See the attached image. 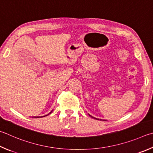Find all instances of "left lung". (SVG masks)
I'll use <instances>...</instances> for the list:
<instances>
[{"label": "left lung", "mask_w": 153, "mask_h": 153, "mask_svg": "<svg viewBox=\"0 0 153 153\" xmlns=\"http://www.w3.org/2000/svg\"><path fill=\"white\" fill-rule=\"evenodd\" d=\"M89 116H91V118H94V119H96V120H102V119H99V118H95V117H93V116H91V115H90V114H89Z\"/></svg>", "instance_id": "obj_1"}]
</instances>
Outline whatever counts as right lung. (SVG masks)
<instances>
[{"label":"right lung","instance_id":"add662e5","mask_svg":"<svg viewBox=\"0 0 153 153\" xmlns=\"http://www.w3.org/2000/svg\"><path fill=\"white\" fill-rule=\"evenodd\" d=\"M51 112H52V111L49 114H51ZM48 115H45V116H35V117H33V118H41V117H44V116H48Z\"/></svg>","mask_w":153,"mask_h":153}]
</instances>
